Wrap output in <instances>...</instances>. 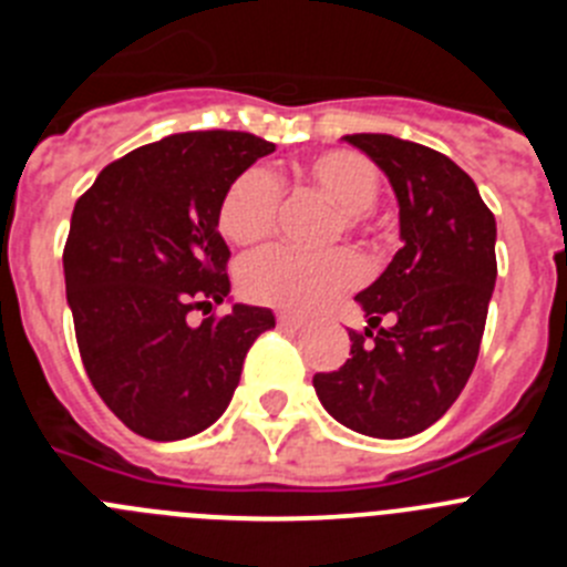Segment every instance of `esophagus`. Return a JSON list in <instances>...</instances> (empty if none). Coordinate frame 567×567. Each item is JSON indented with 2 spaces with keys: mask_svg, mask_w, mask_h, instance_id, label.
I'll use <instances>...</instances> for the list:
<instances>
[{
  "mask_svg": "<svg viewBox=\"0 0 567 567\" xmlns=\"http://www.w3.org/2000/svg\"><path fill=\"white\" fill-rule=\"evenodd\" d=\"M303 323H307V320L300 318V315H292V312H280L278 315V327H284V329H300Z\"/></svg>",
  "mask_w": 567,
  "mask_h": 567,
  "instance_id": "esophagus-1",
  "label": "esophagus"
}]
</instances>
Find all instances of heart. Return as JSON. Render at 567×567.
<instances>
[{
	"label": "heart",
	"mask_w": 567,
	"mask_h": 567,
	"mask_svg": "<svg viewBox=\"0 0 567 567\" xmlns=\"http://www.w3.org/2000/svg\"><path fill=\"white\" fill-rule=\"evenodd\" d=\"M298 182L320 193L338 207L334 235L363 233L365 215L380 195V169L354 150H327L298 164ZM280 189L264 167H249L235 175L221 195L218 229L229 244L252 247L272 235L278 224ZM363 260L349 249L307 255L289 247L258 252L240 267L244 295L267 307L289 312H315L329 307L340 295L358 287Z\"/></svg>",
	"instance_id": "heart-1"
}]
</instances>
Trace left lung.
I'll use <instances>...</instances> for the list:
<instances>
[{"instance_id": "8db88e82", "label": "left lung", "mask_w": 567, "mask_h": 567, "mask_svg": "<svg viewBox=\"0 0 567 567\" xmlns=\"http://www.w3.org/2000/svg\"><path fill=\"white\" fill-rule=\"evenodd\" d=\"M343 138L392 184L403 247L354 298L365 329L349 332L352 358L312 383L346 429L403 440L437 423L474 372L497 280V221L449 155L385 133Z\"/></svg>"}]
</instances>
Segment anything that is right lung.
Instances as JSON below:
<instances>
[{
    "label": "right lung",
    "instance_id": "obj_1",
    "mask_svg": "<svg viewBox=\"0 0 567 567\" xmlns=\"http://www.w3.org/2000/svg\"><path fill=\"white\" fill-rule=\"evenodd\" d=\"M275 144L252 133H175L107 164L73 207L64 287L84 369L127 429L169 443L227 412L272 309L229 300L221 195ZM204 312V315H207Z\"/></svg>",
    "mask_w": 567,
    "mask_h": 567
}]
</instances>
